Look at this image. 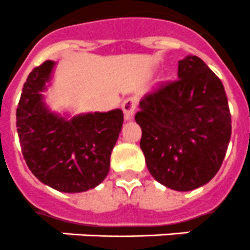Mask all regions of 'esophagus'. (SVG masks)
Here are the masks:
<instances>
[{
    "mask_svg": "<svg viewBox=\"0 0 250 250\" xmlns=\"http://www.w3.org/2000/svg\"><path fill=\"white\" fill-rule=\"evenodd\" d=\"M122 109L123 113H125V119H131L136 109H137V99L134 97H129V98L125 99V102L122 103Z\"/></svg>",
    "mask_w": 250,
    "mask_h": 250,
    "instance_id": "1",
    "label": "esophagus"
}]
</instances>
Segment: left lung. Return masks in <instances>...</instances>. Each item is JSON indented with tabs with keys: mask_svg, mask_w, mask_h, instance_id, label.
<instances>
[{
	"mask_svg": "<svg viewBox=\"0 0 250 250\" xmlns=\"http://www.w3.org/2000/svg\"><path fill=\"white\" fill-rule=\"evenodd\" d=\"M177 75L143 95L134 119L152 177L172 190L190 191L220 168L231 117L224 85L200 58L180 60Z\"/></svg>",
	"mask_w": 250,
	"mask_h": 250,
	"instance_id": "1",
	"label": "left lung"
}]
</instances>
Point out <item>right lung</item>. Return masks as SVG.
<instances>
[{"instance_id":"right-lung-1","label":"right lung","mask_w":250,"mask_h":250,"mask_svg":"<svg viewBox=\"0 0 250 250\" xmlns=\"http://www.w3.org/2000/svg\"><path fill=\"white\" fill-rule=\"evenodd\" d=\"M54 64L46 60L26 79L16 110L17 133L26 164L42 184L62 192H82L99 185L109 172L123 112L88 113L70 121L50 112L40 92Z\"/></svg>"}]
</instances>
